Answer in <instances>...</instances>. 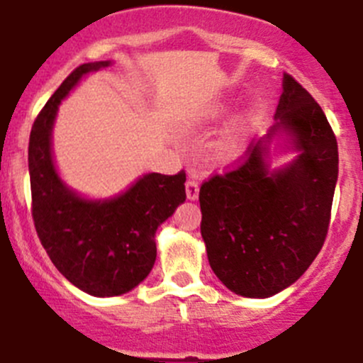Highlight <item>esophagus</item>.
<instances>
[{
  "mask_svg": "<svg viewBox=\"0 0 363 363\" xmlns=\"http://www.w3.org/2000/svg\"><path fill=\"white\" fill-rule=\"evenodd\" d=\"M199 182L193 181V179H189L188 182H186V196H188V200H196L199 199Z\"/></svg>",
  "mask_w": 363,
  "mask_h": 363,
  "instance_id": "esophagus-1",
  "label": "esophagus"
}]
</instances>
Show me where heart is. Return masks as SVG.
I'll return each instance as SVG.
<instances>
[{"instance_id": "1", "label": "heart", "mask_w": 363, "mask_h": 363, "mask_svg": "<svg viewBox=\"0 0 363 363\" xmlns=\"http://www.w3.org/2000/svg\"><path fill=\"white\" fill-rule=\"evenodd\" d=\"M228 113V106L225 104H218L207 111V118L211 121H220ZM253 115L250 111H241L235 113L227 124L221 128V131L214 136V140L209 145V160L214 164H230L238 160L245 150L246 143H248L250 135L253 131Z\"/></svg>"}]
</instances>
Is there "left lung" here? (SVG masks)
Here are the masks:
<instances>
[{
    "label": "left lung",
    "mask_w": 363,
    "mask_h": 363,
    "mask_svg": "<svg viewBox=\"0 0 363 363\" xmlns=\"http://www.w3.org/2000/svg\"><path fill=\"white\" fill-rule=\"evenodd\" d=\"M275 124L235 170L200 188V232L227 289L269 298L293 286L323 248L339 175V149L314 97L284 74ZM273 152L295 157L270 168Z\"/></svg>",
    "instance_id": "left-lung-1"
}]
</instances>
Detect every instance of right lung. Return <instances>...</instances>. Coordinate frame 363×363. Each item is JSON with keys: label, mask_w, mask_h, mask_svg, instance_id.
<instances>
[{"label": "right lung", "mask_w": 363, "mask_h": 363, "mask_svg": "<svg viewBox=\"0 0 363 363\" xmlns=\"http://www.w3.org/2000/svg\"><path fill=\"white\" fill-rule=\"evenodd\" d=\"M111 62L77 67L52 94L30 133L28 170L38 239L72 286L97 298L121 296L149 277L156 262V230L186 200V174H143L108 199H88L58 174L52 128L62 101L90 72Z\"/></svg>", "instance_id": "add662e5"}]
</instances>
